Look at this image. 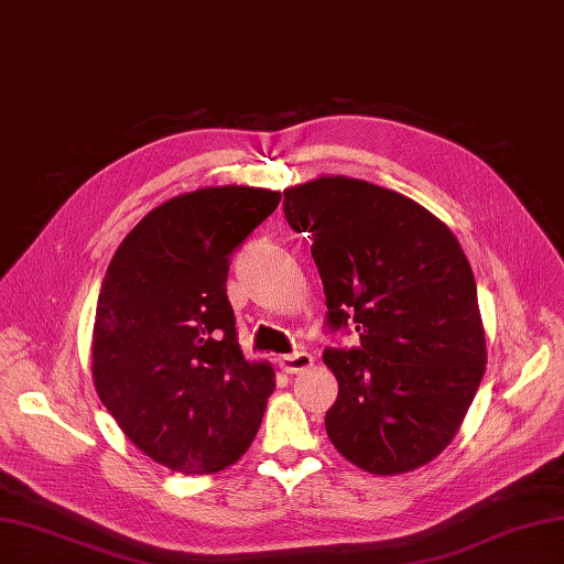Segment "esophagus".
<instances>
[{"instance_id":"obj_1","label":"esophagus","mask_w":564,"mask_h":564,"mask_svg":"<svg viewBox=\"0 0 564 564\" xmlns=\"http://www.w3.org/2000/svg\"><path fill=\"white\" fill-rule=\"evenodd\" d=\"M278 362L286 373H301L315 365V357L311 352H292V355H282Z\"/></svg>"}]
</instances>
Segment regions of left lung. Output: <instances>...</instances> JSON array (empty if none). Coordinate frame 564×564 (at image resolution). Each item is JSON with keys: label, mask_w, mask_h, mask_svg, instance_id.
Segmentation results:
<instances>
[{"label": "left lung", "mask_w": 564, "mask_h": 564, "mask_svg": "<svg viewBox=\"0 0 564 564\" xmlns=\"http://www.w3.org/2000/svg\"><path fill=\"white\" fill-rule=\"evenodd\" d=\"M284 216L313 235L329 324L360 348L322 355L338 381L324 425L371 475H400L447 449L480 388L485 324L470 263L419 202L350 176L284 191Z\"/></svg>", "instance_id": "left-lung-1"}]
</instances>
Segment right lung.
Here are the masks:
<instances>
[{
	"label": "right lung",
	"mask_w": 564,
	"mask_h": 564,
	"mask_svg": "<svg viewBox=\"0 0 564 564\" xmlns=\"http://www.w3.org/2000/svg\"><path fill=\"white\" fill-rule=\"evenodd\" d=\"M265 187L209 185L166 199L117 247L100 284L91 377L145 456L185 475L232 466L275 390L237 344L228 256L278 209Z\"/></svg>",
	"instance_id": "right-lung-1"
}]
</instances>
